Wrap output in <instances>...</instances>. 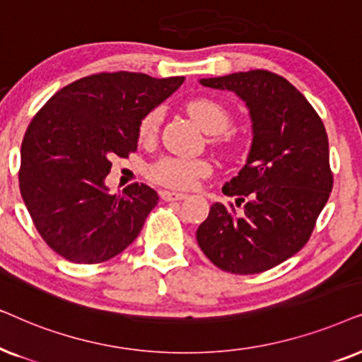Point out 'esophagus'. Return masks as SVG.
<instances>
[{
    "label": "esophagus",
    "mask_w": 362,
    "mask_h": 362,
    "mask_svg": "<svg viewBox=\"0 0 362 362\" xmlns=\"http://www.w3.org/2000/svg\"><path fill=\"white\" fill-rule=\"evenodd\" d=\"M160 197H162V200H165V202H175V200L187 199L185 194H180V192H172V190H162Z\"/></svg>",
    "instance_id": "obj_1"
}]
</instances>
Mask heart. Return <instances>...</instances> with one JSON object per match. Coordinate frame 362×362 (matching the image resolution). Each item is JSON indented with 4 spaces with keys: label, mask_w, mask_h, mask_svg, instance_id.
I'll use <instances>...</instances> for the list:
<instances>
[{
    "label": "heart",
    "mask_w": 362,
    "mask_h": 362,
    "mask_svg": "<svg viewBox=\"0 0 362 362\" xmlns=\"http://www.w3.org/2000/svg\"><path fill=\"white\" fill-rule=\"evenodd\" d=\"M187 110L192 119L200 125L206 134H214L211 142L215 146H223L228 141L223 132L230 129L233 117L223 104L211 98H195L187 103ZM162 120V109L156 107L144 115L139 124V137L148 142L157 136L158 125ZM211 165L205 158H180L162 157L148 167V177L158 184L172 189H192L200 178L209 177Z\"/></svg>",
    "instance_id": "heart-1"
}]
</instances>
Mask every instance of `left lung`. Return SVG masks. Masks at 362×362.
<instances>
[{
	"mask_svg": "<svg viewBox=\"0 0 362 362\" xmlns=\"http://www.w3.org/2000/svg\"><path fill=\"white\" fill-rule=\"evenodd\" d=\"M233 90L250 109L253 142L247 163L223 185L233 204L216 202L197 230L215 267L235 274L272 269L300 252L332 190L329 144L313 105L285 77L264 69L200 79Z\"/></svg>",
	"mask_w": 362,
	"mask_h": 362,
	"instance_id": "obj_1",
	"label": "left lung"
}]
</instances>
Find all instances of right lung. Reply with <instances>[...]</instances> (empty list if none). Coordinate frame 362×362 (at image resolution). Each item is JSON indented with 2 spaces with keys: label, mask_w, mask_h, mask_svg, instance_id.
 I'll list each match as a JSON object with an SVG mask.
<instances>
[{
  "label": "right lung",
  "mask_w": 362,
  "mask_h": 362,
  "mask_svg": "<svg viewBox=\"0 0 362 362\" xmlns=\"http://www.w3.org/2000/svg\"><path fill=\"white\" fill-rule=\"evenodd\" d=\"M185 77L141 72L86 76L52 95L28 125L19 190L37 233L62 258L103 263L124 252L157 205V192L132 184L110 195L115 157L137 151L139 124Z\"/></svg>",
  "instance_id": "right-lung-1"
}]
</instances>
